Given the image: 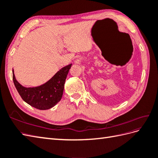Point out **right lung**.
<instances>
[{"instance_id": "1", "label": "right lung", "mask_w": 158, "mask_h": 158, "mask_svg": "<svg viewBox=\"0 0 158 158\" xmlns=\"http://www.w3.org/2000/svg\"><path fill=\"white\" fill-rule=\"evenodd\" d=\"M71 66L72 64H70L63 67L44 84L33 88H26L20 84L13 70V83L23 101L39 110L49 109L62 99L66 77Z\"/></svg>"}]
</instances>
